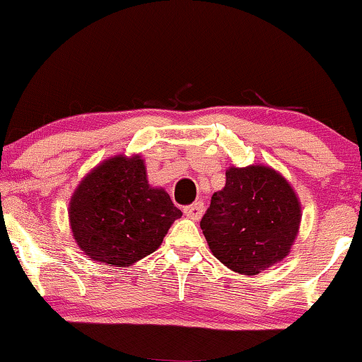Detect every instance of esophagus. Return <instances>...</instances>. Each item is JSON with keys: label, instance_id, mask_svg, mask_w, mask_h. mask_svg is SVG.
<instances>
[{"label": "esophagus", "instance_id": "obj_1", "mask_svg": "<svg viewBox=\"0 0 362 362\" xmlns=\"http://www.w3.org/2000/svg\"><path fill=\"white\" fill-rule=\"evenodd\" d=\"M185 216H189L190 219H201L202 214H204V202H194V204L184 207Z\"/></svg>", "mask_w": 362, "mask_h": 362}]
</instances>
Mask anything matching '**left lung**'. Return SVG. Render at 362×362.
<instances>
[{
  "label": "left lung",
  "mask_w": 362,
  "mask_h": 362,
  "mask_svg": "<svg viewBox=\"0 0 362 362\" xmlns=\"http://www.w3.org/2000/svg\"><path fill=\"white\" fill-rule=\"evenodd\" d=\"M301 221L293 187L264 165L228 168L226 185L201 219L211 252L231 271L257 276L288 255Z\"/></svg>",
  "instance_id": "obj_1"
}]
</instances>
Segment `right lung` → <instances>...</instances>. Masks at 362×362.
<instances>
[{
	"label": "right lung",
	"instance_id": "add662e5",
	"mask_svg": "<svg viewBox=\"0 0 362 362\" xmlns=\"http://www.w3.org/2000/svg\"><path fill=\"white\" fill-rule=\"evenodd\" d=\"M180 216L163 189L149 187L141 156L105 160L83 178L69 202L78 247L114 267L155 252Z\"/></svg>",
	"mask_w": 362,
	"mask_h": 362
}]
</instances>
